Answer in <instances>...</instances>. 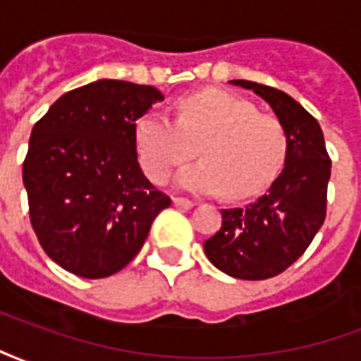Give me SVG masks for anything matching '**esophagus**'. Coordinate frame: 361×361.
<instances>
[{
    "label": "esophagus",
    "mask_w": 361,
    "mask_h": 361,
    "mask_svg": "<svg viewBox=\"0 0 361 361\" xmlns=\"http://www.w3.org/2000/svg\"><path fill=\"white\" fill-rule=\"evenodd\" d=\"M173 204H176V207H180V209H191V207H195L193 201L183 199V197H173Z\"/></svg>",
    "instance_id": "esophagus-1"
}]
</instances>
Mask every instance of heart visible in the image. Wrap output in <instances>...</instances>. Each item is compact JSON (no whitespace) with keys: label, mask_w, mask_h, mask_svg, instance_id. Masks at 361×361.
Listing matches in <instances>:
<instances>
[{"label":"heart","mask_w":361,"mask_h":361,"mask_svg":"<svg viewBox=\"0 0 361 361\" xmlns=\"http://www.w3.org/2000/svg\"><path fill=\"white\" fill-rule=\"evenodd\" d=\"M199 162L176 173V188L201 195L226 191L232 199L259 193L279 173L286 157V133L279 121L226 90L207 89L178 100L172 119L150 110L135 123V149L142 170L154 183L191 157Z\"/></svg>","instance_id":"b5f03b06"}]
</instances>
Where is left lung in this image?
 <instances>
[{"label":"left lung","instance_id":"obj_1","mask_svg":"<svg viewBox=\"0 0 361 361\" xmlns=\"http://www.w3.org/2000/svg\"><path fill=\"white\" fill-rule=\"evenodd\" d=\"M263 98L288 141L284 168L265 195L243 209H224L222 226L203 243L204 255L228 276H276L310 247L325 222L331 160L317 119L279 89L230 81Z\"/></svg>","mask_w":361,"mask_h":361}]
</instances>
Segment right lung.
Returning a JSON list of instances; mask_svg holds the SVG:
<instances>
[{
    "label": "right lung",
    "mask_w": 361,
    "mask_h": 361,
    "mask_svg": "<svg viewBox=\"0 0 361 361\" xmlns=\"http://www.w3.org/2000/svg\"><path fill=\"white\" fill-rule=\"evenodd\" d=\"M154 87L100 79L69 90L35 127L23 164L30 222L46 255L81 279L121 271L170 199L142 173L135 123Z\"/></svg>",
    "instance_id": "1"
}]
</instances>
